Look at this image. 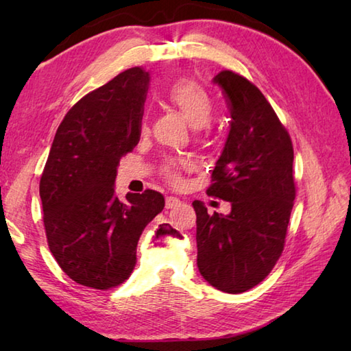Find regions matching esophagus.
Returning <instances> with one entry per match:
<instances>
[{
    "mask_svg": "<svg viewBox=\"0 0 351 351\" xmlns=\"http://www.w3.org/2000/svg\"><path fill=\"white\" fill-rule=\"evenodd\" d=\"M181 200L178 197H173V196H169L166 197V208L167 210H171V208H176V206H181Z\"/></svg>",
    "mask_w": 351,
    "mask_h": 351,
    "instance_id": "1",
    "label": "esophagus"
}]
</instances>
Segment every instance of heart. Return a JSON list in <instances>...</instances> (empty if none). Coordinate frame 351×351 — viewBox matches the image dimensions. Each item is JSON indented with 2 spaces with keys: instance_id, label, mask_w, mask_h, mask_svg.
I'll return each instance as SVG.
<instances>
[{
  "instance_id": "heart-1",
  "label": "heart",
  "mask_w": 351,
  "mask_h": 351,
  "mask_svg": "<svg viewBox=\"0 0 351 351\" xmlns=\"http://www.w3.org/2000/svg\"><path fill=\"white\" fill-rule=\"evenodd\" d=\"M167 101L173 106L180 113L187 119V122L193 128H204L213 117V101L202 87L193 83L190 80L178 81L167 93ZM141 130L147 131L146 123H143ZM187 161L170 160L162 167V175L171 184L181 182V171L187 169Z\"/></svg>"
}]
</instances>
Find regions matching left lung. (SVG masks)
Here are the masks:
<instances>
[{
    "mask_svg": "<svg viewBox=\"0 0 351 351\" xmlns=\"http://www.w3.org/2000/svg\"><path fill=\"white\" fill-rule=\"evenodd\" d=\"M213 83L232 121L206 193L230 202V213L210 215L202 202H193L197 268L214 288L238 294L264 280L283 250L295 199L294 151L256 86L232 71H221Z\"/></svg>",
    "mask_w": 351,
    "mask_h": 351,
    "instance_id": "obj_1",
    "label": "left lung"
}]
</instances>
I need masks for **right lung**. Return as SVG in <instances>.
<instances>
[{
  "label": "right lung",
  "instance_id": "add662e5",
  "mask_svg": "<svg viewBox=\"0 0 351 351\" xmlns=\"http://www.w3.org/2000/svg\"><path fill=\"white\" fill-rule=\"evenodd\" d=\"M149 72L131 68L81 98L64 116L40 178L43 225L62 270L80 285L108 289L130 278L138 238L162 211L161 193L117 197L125 154L140 140Z\"/></svg>",
  "mask_w": 351,
  "mask_h": 351
}]
</instances>
